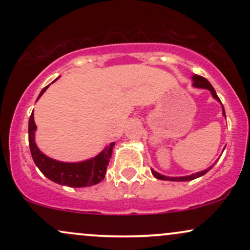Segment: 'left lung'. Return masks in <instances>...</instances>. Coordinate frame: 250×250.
Here are the masks:
<instances>
[{"label":"left lung","instance_id":"8db88e82","mask_svg":"<svg viewBox=\"0 0 250 250\" xmlns=\"http://www.w3.org/2000/svg\"><path fill=\"white\" fill-rule=\"evenodd\" d=\"M193 85L196 88H203V89H208L209 91L211 93V95L215 100H217V101L221 102V100L219 99V96L216 95V91H215V89L213 88V85L209 83V81L207 79H205V77L200 76V75H194L193 76ZM222 114L223 116H226V111H225V108H223V104H222ZM213 168V166L211 167H209L208 169H205V170L202 171H199V173H195V174H191V175H188V176H180V177H169V176H165V175H161L159 174L157 171H155L154 169H151V173L156 179L159 180H165V181H180V182H182V181H190V180H194V179H197V177L202 176V175H205L206 173H208L210 169Z\"/></svg>","mask_w":250,"mask_h":250}]
</instances>
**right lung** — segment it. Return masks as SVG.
<instances>
[{"instance_id":"add662e5","label":"right lung","mask_w":250,"mask_h":250,"mask_svg":"<svg viewBox=\"0 0 250 250\" xmlns=\"http://www.w3.org/2000/svg\"><path fill=\"white\" fill-rule=\"evenodd\" d=\"M57 80V79H56ZM55 80V81H56ZM50 85V84H49ZM44 87L40 93L39 97L47 90ZM35 131L36 125L34 121V113L30 115L29 125H28V134H29V148L31 156H33L34 162L37 168L41 170V173L48 177L53 182L59 183L62 186H68V187L81 188V187H90V186L97 185L99 182L104 179L105 171L109 165V160L113 153V147L115 142H111L107 146L99 155H96L93 159L85 160L82 162L68 163L56 161V160L50 159L47 155H44L37 148L35 143Z\"/></svg>"}]
</instances>
